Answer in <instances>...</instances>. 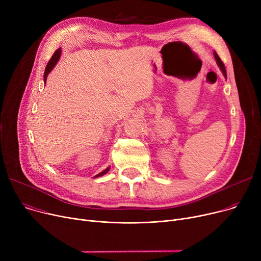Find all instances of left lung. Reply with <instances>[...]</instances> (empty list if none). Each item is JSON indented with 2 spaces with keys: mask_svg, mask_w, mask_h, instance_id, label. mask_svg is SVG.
Here are the masks:
<instances>
[{
  "mask_svg": "<svg viewBox=\"0 0 261 261\" xmlns=\"http://www.w3.org/2000/svg\"><path fill=\"white\" fill-rule=\"evenodd\" d=\"M214 56H215V59H216V62H217L218 66H219V67H220V70H221V72H222L223 76H224V77L226 78V71H225V66H224L223 62L221 61L220 57H219V56H218V55H217V53H216V51H214Z\"/></svg>",
  "mask_w": 261,
  "mask_h": 261,
  "instance_id": "left-lung-1",
  "label": "left lung"
}]
</instances>
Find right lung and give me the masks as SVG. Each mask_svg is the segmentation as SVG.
<instances>
[{
  "instance_id": "obj_1",
  "label": "right lung",
  "mask_w": 261,
  "mask_h": 261,
  "mask_svg": "<svg viewBox=\"0 0 261 261\" xmlns=\"http://www.w3.org/2000/svg\"><path fill=\"white\" fill-rule=\"evenodd\" d=\"M60 56H61V48H58L56 51L54 53V55H53V57H51V59L48 61V63H47V65H46V67H45V72H44V84L46 82V78H47V76H48V74L51 72V70L53 68L55 67V65L57 64V62L59 61V59H60ZM109 170H110V167H108V168H106L103 171H101L100 173H98V174H96L94 177H99V176H102V175H105L107 172H109Z\"/></svg>"
}]
</instances>
